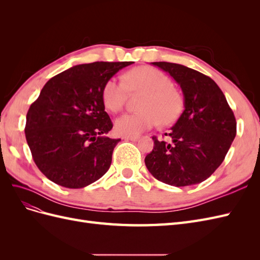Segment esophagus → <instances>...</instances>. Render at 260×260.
I'll return each mask as SVG.
<instances>
[{
	"instance_id": "1",
	"label": "esophagus",
	"mask_w": 260,
	"mask_h": 260,
	"mask_svg": "<svg viewBox=\"0 0 260 260\" xmlns=\"http://www.w3.org/2000/svg\"><path fill=\"white\" fill-rule=\"evenodd\" d=\"M122 139L124 141H133V142H136V141L139 140V137H123Z\"/></svg>"
}]
</instances>
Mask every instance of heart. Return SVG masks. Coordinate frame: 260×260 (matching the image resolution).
Listing matches in <instances>:
<instances>
[{"label":"heart","mask_w":260,"mask_h":260,"mask_svg":"<svg viewBox=\"0 0 260 260\" xmlns=\"http://www.w3.org/2000/svg\"><path fill=\"white\" fill-rule=\"evenodd\" d=\"M122 79L111 78L103 88L102 100L113 113L122 109L131 93H143L138 113L118 117L115 129L121 136L136 137L156 124H169L179 117L182 98L172 88L171 80L160 70L153 67H138L124 74Z\"/></svg>","instance_id":"1"}]
</instances>
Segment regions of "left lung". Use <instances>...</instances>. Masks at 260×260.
Listing matches in <instances>:
<instances>
[{
    "instance_id": "obj_1",
    "label": "left lung",
    "mask_w": 260,
    "mask_h": 260,
    "mask_svg": "<svg viewBox=\"0 0 260 260\" xmlns=\"http://www.w3.org/2000/svg\"><path fill=\"white\" fill-rule=\"evenodd\" d=\"M153 65L167 72L181 86L184 111L169 133L171 142L153 137L145 157L153 177L174 186L198 184L221 165L237 135V121L226 99L208 76L167 61Z\"/></svg>"
}]
</instances>
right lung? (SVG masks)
Instances as JSON below:
<instances>
[{
  "mask_svg": "<svg viewBox=\"0 0 260 260\" xmlns=\"http://www.w3.org/2000/svg\"><path fill=\"white\" fill-rule=\"evenodd\" d=\"M132 61L77 65L45 83L26 118V140L42 174L68 188L95 182L111 167L120 139L105 137L113 122L102 92L111 78Z\"/></svg>",
  "mask_w": 260,
  "mask_h": 260,
  "instance_id": "right-lung-1",
  "label": "right lung"
}]
</instances>
